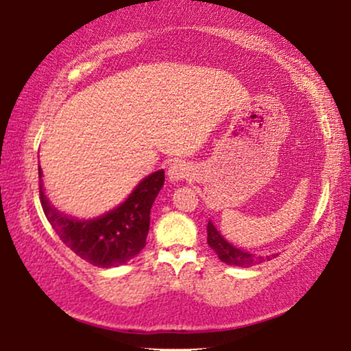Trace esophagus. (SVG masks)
<instances>
[{
	"mask_svg": "<svg viewBox=\"0 0 351 351\" xmlns=\"http://www.w3.org/2000/svg\"><path fill=\"white\" fill-rule=\"evenodd\" d=\"M192 176H193L192 166H189V164L184 161L172 162L167 169V177L171 182H180V180L189 179V177H192Z\"/></svg>",
	"mask_w": 351,
	"mask_h": 351,
	"instance_id": "34e87169",
	"label": "esophagus"
}]
</instances>
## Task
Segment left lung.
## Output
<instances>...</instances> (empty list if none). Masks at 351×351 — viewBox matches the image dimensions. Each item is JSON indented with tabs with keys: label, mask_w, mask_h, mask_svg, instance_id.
Segmentation results:
<instances>
[{
	"label": "left lung",
	"mask_w": 351,
	"mask_h": 351,
	"mask_svg": "<svg viewBox=\"0 0 351 351\" xmlns=\"http://www.w3.org/2000/svg\"><path fill=\"white\" fill-rule=\"evenodd\" d=\"M206 231H208V245L215 250L216 255L219 257V261L228 263V265L234 267H252L255 263H261L265 261H270L271 257H276V255H267V257H262V255H254L245 252V250H241L234 247L232 244L224 239V237L216 231L213 223L208 221V226H206Z\"/></svg>",
	"instance_id": "left-lung-1"
}]
</instances>
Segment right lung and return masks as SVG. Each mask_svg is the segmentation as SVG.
<instances>
[{"mask_svg": "<svg viewBox=\"0 0 351 351\" xmlns=\"http://www.w3.org/2000/svg\"><path fill=\"white\" fill-rule=\"evenodd\" d=\"M38 179H42L38 167ZM164 185V171L143 179L130 197L115 210L96 219H75L50 205L40 187L43 213L64 245L94 267L109 268L132 261L146 245L149 213L154 198Z\"/></svg>", "mask_w": 351, "mask_h": 351, "instance_id": "1", "label": "right lung"}]
</instances>
